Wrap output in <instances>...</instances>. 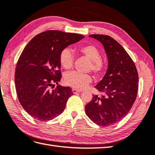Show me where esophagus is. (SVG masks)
Here are the masks:
<instances>
[{"label": "esophagus", "instance_id": "esophagus-1", "mask_svg": "<svg viewBox=\"0 0 155 155\" xmlns=\"http://www.w3.org/2000/svg\"><path fill=\"white\" fill-rule=\"evenodd\" d=\"M72 92H73V93H74V94H77V93L81 92H82V90H77V89L73 88V89H72Z\"/></svg>", "mask_w": 155, "mask_h": 155}]
</instances>
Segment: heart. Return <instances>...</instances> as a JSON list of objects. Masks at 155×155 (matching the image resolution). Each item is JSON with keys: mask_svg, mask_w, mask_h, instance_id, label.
<instances>
[{"mask_svg": "<svg viewBox=\"0 0 155 155\" xmlns=\"http://www.w3.org/2000/svg\"><path fill=\"white\" fill-rule=\"evenodd\" d=\"M76 51L78 54L90 61V70H92L96 75L103 74L106 68V65L101 59V52L97 47L92 45H84L78 46ZM59 61L63 68L66 70L71 69L74 61V56L71 51L68 48L63 49L59 55ZM92 81V78L90 74L76 71L68 73L65 76V82L67 85L78 90L85 88Z\"/></svg>", "mask_w": 155, "mask_h": 155, "instance_id": "heart-1", "label": "heart"}]
</instances>
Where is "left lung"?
Listing matches in <instances>:
<instances>
[{
    "instance_id": "1",
    "label": "left lung",
    "mask_w": 155,
    "mask_h": 155,
    "mask_svg": "<svg viewBox=\"0 0 155 155\" xmlns=\"http://www.w3.org/2000/svg\"><path fill=\"white\" fill-rule=\"evenodd\" d=\"M90 37L103 44L108 58V69L95 86L101 96L93 95L85 107L87 116L100 126L117 123L127 115L136 101L138 74L132 58L120 44L107 35Z\"/></svg>"
}]
</instances>
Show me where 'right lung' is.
I'll return each instance as SVG.
<instances>
[{"instance_id": "add662e5", "label": "right lung", "mask_w": 155, "mask_h": 155, "mask_svg": "<svg viewBox=\"0 0 155 155\" xmlns=\"http://www.w3.org/2000/svg\"><path fill=\"white\" fill-rule=\"evenodd\" d=\"M83 38L48 30L34 36L23 49L17 63L15 84L20 104L32 117L48 121L63 112L74 93L70 87L58 85L52 89L61 78L59 55L63 49Z\"/></svg>"}]
</instances>
